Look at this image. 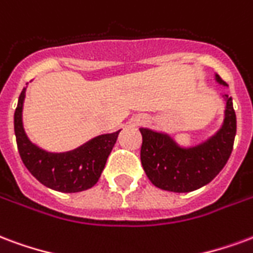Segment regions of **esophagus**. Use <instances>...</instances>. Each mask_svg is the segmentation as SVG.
Wrapping results in <instances>:
<instances>
[{"label": "esophagus", "mask_w": 253, "mask_h": 253, "mask_svg": "<svg viewBox=\"0 0 253 253\" xmlns=\"http://www.w3.org/2000/svg\"><path fill=\"white\" fill-rule=\"evenodd\" d=\"M141 123H143V121H141Z\"/></svg>", "instance_id": "1"}]
</instances>
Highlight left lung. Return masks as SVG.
Listing matches in <instances>:
<instances>
[{"mask_svg": "<svg viewBox=\"0 0 253 253\" xmlns=\"http://www.w3.org/2000/svg\"><path fill=\"white\" fill-rule=\"evenodd\" d=\"M217 84H228L215 74ZM224 121L220 129L195 145H180L171 134L140 128L143 144L140 159L148 179L156 187L174 193H189L214 179L229 159L236 136V113L232 97L222 94Z\"/></svg>", "mask_w": 253, "mask_h": 253, "instance_id": "left-lung-1", "label": "left lung"}]
</instances>
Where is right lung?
I'll return each instance as SVG.
<instances>
[{
    "label": "right lung",
    "instance_id": "1",
    "mask_svg": "<svg viewBox=\"0 0 253 253\" xmlns=\"http://www.w3.org/2000/svg\"><path fill=\"white\" fill-rule=\"evenodd\" d=\"M25 90L27 87L20 94L14 112V134L25 167L42 185L60 193H79L93 187L104 171L121 129L95 136L71 151L48 152L33 144L25 133L23 124Z\"/></svg>",
    "mask_w": 253,
    "mask_h": 253
}]
</instances>
